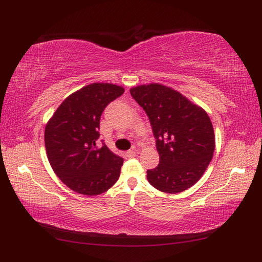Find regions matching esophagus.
I'll use <instances>...</instances> for the list:
<instances>
[{
    "label": "esophagus",
    "instance_id": "obj_1",
    "mask_svg": "<svg viewBox=\"0 0 262 262\" xmlns=\"http://www.w3.org/2000/svg\"><path fill=\"white\" fill-rule=\"evenodd\" d=\"M126 155L128 158H134L136 155V148H133V149H129V151H127Z\"/></svg>",
    "mask_w": 262,
    "mask_h": 262
}]
</instances>
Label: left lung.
I'll use <instances>...</instances> for the list:
<instances>
[{
  "label": "left lung",
  "instance_id": "left-lung-1",
  "mask_svg": "<svg viewBox=\"0 0 262 262\" xmlns=\"http://www.w3.org/2000/svg\"><path fill=\"white\" fill-rule=\"evenodd\" d=\"M129 91L145 110L157 138L160 163L147 170L148 182L166 193L187 190L213 159L215 134L207 113L161 83L133 86Z\"/></svg>",
  "mask_w": 262,
  "mask_h": 262
}]
</instances>
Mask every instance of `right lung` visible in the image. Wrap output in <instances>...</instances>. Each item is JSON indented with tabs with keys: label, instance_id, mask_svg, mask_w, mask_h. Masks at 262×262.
Listing matches in <instances>:
<instances>
[{
	"label": "right lung",
	"instance_id": "add662e5",
	"mask_svg": "<svg viewBox=\"0 0 262 262\" xmlns=\"http://www.w3.org/2000/svg\"><path fill=\"white\" fill-rule=\"evenodd\" d=\"M124 91L113 83H91L70 94L47 121L49 164L60 181L77 193L97 196L118 180L124 160L96 142L104 108Z\"/></svg>",
	"mask_w": 262,
	"mask_h": 262
}]
</instances>
